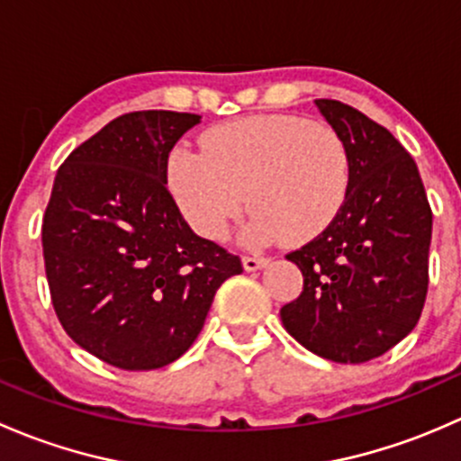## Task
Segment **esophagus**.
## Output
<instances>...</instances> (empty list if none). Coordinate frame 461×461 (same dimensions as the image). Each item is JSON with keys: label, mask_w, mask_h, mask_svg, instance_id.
<instances>
[{"label": "esophagus", "mask_w": 461, "mask_h": 461, "mask_svg": "<svg viewBox=\"0 0 461 461\" xmlns=\"http://www.w3.org/2000/svg\"><path fill=\"white\" fill-rule=\"evenodd\" d=\"M265 265H267V258L263 257H243V267L248 272H257V269L265 267Z\"/></svg>", "instance_id": "esophagus-1"}]
</instances>
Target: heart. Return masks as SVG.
I'll return each mask as SVG.
<instances>
[{
    "label": "heart",
    "instance_id": "1",
    "mask_svg": "<svg viewBox=\"0 0 461 461\" xmlns=\"http://www.w3.org/2000/svg\"><path fill=\"white\" fill-rule=\"evenodd\" d=\"M167 185L189 225L218 240L248 201L249 240L305 243L328 230L350 194L346 140L299 115H254L212 127L203 151L180 142L165 162Z\"/></svg>",
    "mask_w": 461,
    "mask_h": 461
}]
</instances>
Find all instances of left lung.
<instances>
[{"label":"left lung","instance_id":"8db88e82","mask_svg":"<svg viewBox=\"0 0 461 461\" xmlns=\"http://www.w3.org/2000/svg\"><path fill=\"white\" fill-rule=\"evenodd\" d=\"M350 153V194L337 221L287 260L303 292L281 321L303 348L364 364L412 332L429 292L432 212L402 142L339 100H314Z\"/></svg>","mask_w":461,"mask_h":461}]
</instances>
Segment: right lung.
<instances>
[{
  "mask_svg": "<svg viewBox=\"0 0 461 461\" xmlns=\"http://www.w3.org/2000/svg\"><path fill=\"white\" fill-rule=\"evenodd\" d=\"M196 113L133 111L82 142L41 222L46 278L68 337L104 364L156 370L189 350L240 258L194 234L167 189Z\"/></svg>",
  "mask_w": 461,
  "mask_h": 461,
  "instance_id": "obj_1",
  "label": "right lung"
}]
</instances>
